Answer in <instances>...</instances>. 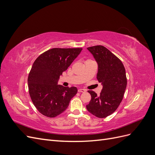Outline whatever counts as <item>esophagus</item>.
Instances as JSON below:
<instances>
[{
    "instance_id": "34e87169",
    "label": "esophagus",
    "mask_w": 155,
    "mask_h": 155,
    "mask_svg": "<svg viewBox=\"0 0 155 155\" xmlns=\"http://www.w3.org/2000/svg\"><path fill=\"white\" fill-rule=\"evenodd\" d=\"M78 92H86V90H85V89H83V88H80V89H78Z\"/></svg>"
}]
</instances>
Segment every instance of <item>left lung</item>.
<instances>
[{"instance_id":"obj_1","label":"left lung","mask_w":155,"mask_h":155,"mask_svg":"<svg viewBox=\"0 0 155 155\" xmlns=\"http://www.w3.org/2000/svg\"><path fill=\"white\" fill-rule=\"evenodd\" d=\"M97 63V79L103 88L99 96L92 91L87 109L97 118H104L117 109L123 100L127 87L125 69L122 62L105 46L97 45L87 48Z\"/></svg>"}]
</instances>
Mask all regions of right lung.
I'll list each match as a JSON object with an SVG mask.
<instances>
[{"label": "right lung", "mask_w": 155, "mask_h": 155, "mask_svg": "<svg viewBox=\"0 0 155 155\" xmlns=\"http://www.w3.org/2000/svg\"><path fill=\"white\" fill-rule=\"evenodd\" d=\"M82 48H51L37 58L28 78L29 94L40 113L49 118L59 115L67 109L76 94V87L58 85L60 76L67 70Z\"/></svg>", "instance_id": "1"}]
</instances>
